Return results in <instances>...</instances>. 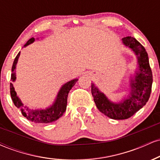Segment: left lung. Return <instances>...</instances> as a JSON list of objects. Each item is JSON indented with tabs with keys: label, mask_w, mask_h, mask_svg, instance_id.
Segmentation results:
<instances>
[{
	"label": "left lung",
	"mask_w": 160,
	"mask_h": 160,
	"mask_svg": "<svg viewBox=\"0 0 160 160\" xmlns=\"http://www.w3.org/2000/svg\"><path fill=\"white\" fill-rule=\"evenodd\" d=\"M122 41L135 52L138 64V70L130 82L131 91L127 98L118 103L112 102L94 83H91V92L97 108L113 120H126L142 108L150 98L153 82L149 58L144 47L132 37L123 38Z\"/></svg>",
	"instance_id": "1"
}]
</instances>
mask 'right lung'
Listing matches in <instances>:
<instances>
[{
	"label": "right lung",
	"mask_w": 160,
	"mask_h": 160,
	"mask_svg": "<svg viewBox=\"0 0 160 160\" xmlns=\"http://www.w3.org/2000/svg\"><path fill=\"white\" fill-rule=\"evenodd\" d=\"M34 38H32L27 41V43L24 45V47H27L28 45L31 44L34 41ZM20 56V52L18 53L14 60L13 64L12 67V74H11L10 80L14 82L16 80V64H17L18 59ZM78 79H74V80H71V81L66 82L62 86L57 95L56 98L55 99L54 103L52 106L46 108V109H39V110H33L29 108L27 106H25L22 102H21L20 98L18 97L16 94L15 89H14L13 85L12 82H10V95L12 102L17 108L21 111L22 113L25 117H26L28 120L32 122H36V123H49V122H52L56 121L58 119L63 115L66 111L67 108V99L68 92L72 89L73 86L76 83Z\"/></svg>",
	"instance_id": "obj_1"
}]
</instances>
